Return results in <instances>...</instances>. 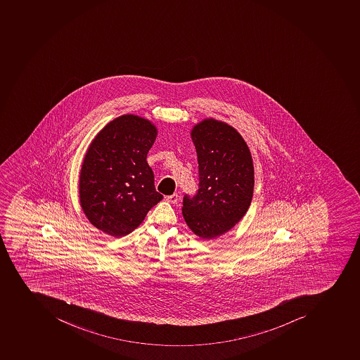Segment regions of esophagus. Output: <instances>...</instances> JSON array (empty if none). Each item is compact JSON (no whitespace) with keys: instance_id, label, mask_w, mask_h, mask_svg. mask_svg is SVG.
Here are the masks:
<instances>
[{"instance_id":"1","label":"esophagus","mask_w":360,"mask_h":360,"mask_svg":"<svg viewBox=\"0 0 360 360\" xmlns=\"http://www.w3.org/2000/svg\"><path fill=\"white\" fill-rule=\"evenodd\" d=\"M166 200L169 203H177V201H179V195L176 193L172 194V195L167 196Z\"/></svg>"}]
</instances>
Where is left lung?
Masks as SVG:
<instances>
[{
    "label": "left lung",
    "instance_id": "1",
    "mask_svg": "<svg viewBox=\"0 0 360 360\" xmlns=\"http://www.w3.org/2000/svg\"><path fill=\"white\" fill-rule=\"evenodd\" d=\"M199 164V190L183 200V217L199 238L229 232L252 201L255 169L249 146L234 127L214 118L191 131Z\"/></svg>",
    "mask_w": 360,
    "mask_h": 360
}]
</instances>
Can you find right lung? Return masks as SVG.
<instances>
[{
	"mask_svg": "<svg viewBox=\"0 0 360 360\" xmlns=\"http://www.w3.org/2000/svg\"><path fill=\"white\" fill-rule=\"evenodd\" d=\"M157 135L149 119L122 115L89 144L79 174V202L89 223L105 234L133 232L162 200L146 161Z\"/></svg>",
	"mask_w": 360,
	"mask_h": 360,
	"instance_id": "right-lung-1",
	"label": "right lung"
}]
</instances>
